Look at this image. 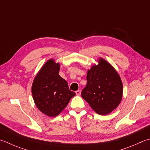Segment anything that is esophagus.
Masks as SVG:
<instances>
[{
  "label": "esophagus",
  "instance_id": "1",
  "mask_svg": "<svg viewBox=\"0 0 150 150\" xmlns=\"http://www.w3.org/2000/svg\"><path fill=\"white\" fill-rule=\"evenodd\" d=\"M75 93L77 96H80L81 93V90H77V91H76Z\"/></svg>",
  "mask_w": 150,
  "mask_h": 150
}]
</instances>
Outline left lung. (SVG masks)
Instances as JSON below:
<instances>
[{"instance_id": "left-lung-1", "label": "left lung", "mask_w": 150, "mask_h": 150, "mask_svg": "<svg viewBox=\"0 0 150 150\" xmlns=\"http://www.w3.org/2000/svg\"><path fill=\"white\" fill-rule=\"evenodd\" d=\"M98 65L93 66L87 72L86 87L81 96L96 112L106 115L121 102L123 84L115 69L100 58Z\"/></svg>"}]
</instances>
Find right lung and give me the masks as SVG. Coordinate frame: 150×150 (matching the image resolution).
<instances>
[{
    "instance_id": "obj_1",
    "label": "right lung",
    "mask_w": 150,
    "mask_h": 150,
    "mask_svg": "<svg viewBox=\"0 0 150 150\" xmlns=\"http://www.w3.org/2000/svg\"><path fill=\"white\" fill-rule=\"evenodd\" d=\"M60 64L50 59L34 78L32 93L35 104L41 112L50 117L58 116L75 95L68 84L59 75Z\"/></svg>"
}]
</instances>
